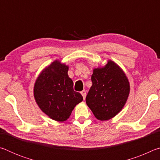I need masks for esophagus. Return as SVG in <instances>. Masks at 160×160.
<instances>
[{
    "mask_svg": "<svg viewBox=\"0 0 160 160\" xmlns=\"http://www.w3.org/2000/svg\"><path fill=\"white\" fill-rule=\"evenodd\" d=\"M81 94H82V96L83 97V99H85V97H86V91L85 90H82V91H81Z\"/></svg>",
    "mask_w": 160,
    "mask_h": 160,
    "instance_id": "esophagus-1",
    "label": "esophagus"
}]
</instances>
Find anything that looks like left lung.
<instances>
[{"mask_svg": "<svg viewBox=\"0 0 160 160\" xmlns=\"http://www.w3.org/2000/svg\"><path fill=\"white\" fill-rule=\"evenodd\" d=\"M92 85L86 97V103L94 116L107 121L121 112L128 99L130 84L122 69L112 61L93 70Z\"/></svg>", "mask_w": 160, "mask_h": 160, "instance_id": "8db88e82", "label": "left lung"}]
</instances>
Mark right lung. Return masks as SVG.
<instances>
[{
	"label": "right lung",
	"instance_id": "right-lung-1",
	"mask_svg": "<svg viewBox=\"0 0 160 160\" xmlns=\"http://www.w3.org/2000/svg\"><path fill=\"white\" fill-rule=\"evenodd\" d=\"M68 66L55 61L42 70L35 82L34 97L38 106L53 120L66 121L78 104L81 94L73 90V82L68 75Z\"/></svg>",
	"mask_w": 160,
	"mask_h": 160
}]
</instances>
